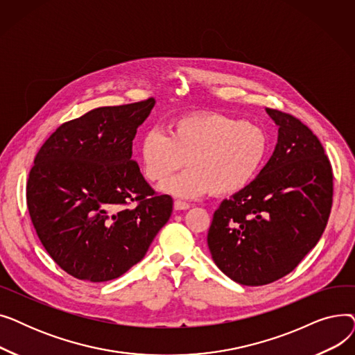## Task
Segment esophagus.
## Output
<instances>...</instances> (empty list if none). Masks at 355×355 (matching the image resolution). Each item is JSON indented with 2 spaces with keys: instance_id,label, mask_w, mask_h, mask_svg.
I'll list each match as a JSON object with an SVG mask.
<instances>
[{
  "instance_id": "esophagus-1",
  "label": "esophagus",
  "mask_w": 355,
  "mask_h": 355,
  "mask_svg": "<svg viewBox=\"0 0 355 355\" xmlns=\"http://www.w3.org/2000/svg\"><path fill=\"white\" fill-rule=\"evenodd\" d=\"M189 209H190V204H189V202H185V201H180V200L174 201V210H177V211H181V210H189Z\"/></svg>"
}]
</instances>
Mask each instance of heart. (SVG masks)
I'll list each match as a JSON object with an SVG mask.
<instances>
[{"mask_svg":"<svg viewBox=\"0 0 355 355\" xmlns=\"http://www.w3.org/2000/svg\"><path fill=\"white\" fill-rule=\"evenodd\" d=\"M268 153L269 137L263 128L217 112L180 116L168 126V135L149 129L139 142L141 166L149 181H162L184 162L189 165L159 185L161 191L187 200L245 190Z\"/></svg>","mask_w":355,"mask_h":355,"instance_id":"b5f03b06","label":"heart"}]
</instances>
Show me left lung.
<instances>
[{
    "label": "left lung",
    "instance_id": "1",
    "mask_svg": "<svg viewBox=\"0 0 355 355\" xmlns=\"http://www.w3.org/2000/svg\"><path fill=\"white\" fill-rule=\"evenodd\" d=\"M275 151L245 190L214 211L207 245L232 281L260 286L292 272L318 243L332 206V170L312 130L266 107Z\"/></svg>",
    "mask_w": 355,
    "mask_h": 355
}]
</instances>
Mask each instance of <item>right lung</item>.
<instances>
[{
  "label": "right lung",
  "instance_id": "1",
  "mask_svg": "<svg viewBox=\"0 0 355 355\" xmlns=\"http://www.w3.org/2000/svg\"><path fill=\"white\" fill-rule=\"evenodd\" d=\"M154 106L151 98L93 109L55 129L35 155L27 182L33 226L54 262L82 281L123 275L171 217L173 198L157 196L130 158ZM130 200L137 206L125 208Z\"/></svg>",
  "mask_w": 355,
  "mask_h": 355
}]
</instances>
